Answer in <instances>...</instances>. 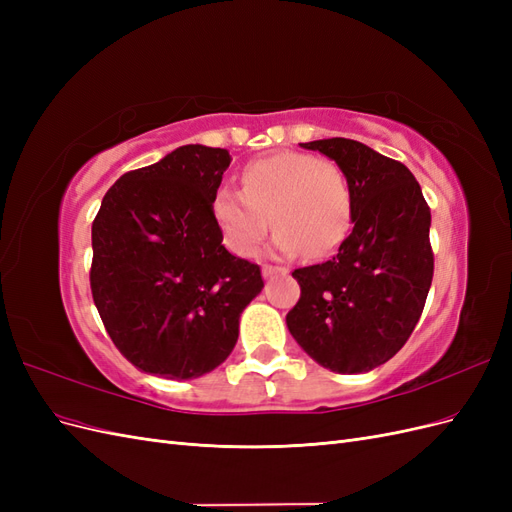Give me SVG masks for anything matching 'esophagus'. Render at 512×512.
<instances>
[{"label": "esophagus", "instance_id": "obj_1", "mask_svg": "<svg viewBox=\"0 0 512 512\" xmlns=\"http://www.w3.org/2000/svg\"><path fill=\"white\" fill-rule=\"evenodd\" d=\"M286 273H288V269H284V267H273V265L262 267V275H265L267 280H269V277H273V275H286Z\"/></svg>", "mask_w": 512, "mask_h": 512}]
</instances>
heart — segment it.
<instances>
[{
  "mask_svg": "<svg viewBox=\"0 0 512 512\" xmlns=\"http://www.w3.org/2000/svg\"><path fill=\"white\" fill-rule=\"evenodd\" d=\"M241 188H220L213 213L224 241L252 256L269 228L280 256H322L342 243L350 226L352 192L342 166L301 151H280L247 162Z\"/></svg>",
  "mask_w": 512,
  "mask_h": 512,
  "instance_id": "obj_1",
  "label": "heart"
}]
</instances>
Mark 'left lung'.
Returning <instances> with one entry per match:
<instances>
[{"label":"left lung","instance_id":"1","mask_svg":"<svg viewBox=\"0 0 512 512\" xmlns=\"http://www.w3.org/2000/svg\"><path fill=\"white\" fill-rule=\"evenodd\" d=\"M342 166L352 230L337 254L294 269L301 297L286 324L312 359L363 374L401 350L423 314L433 277L431 211L410 170L350 138L301 143Z\"/></svg>","mask_w":512,"mask_h":512}]
</instances>
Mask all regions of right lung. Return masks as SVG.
Returning a JSON list of instances; mask_svg holds the SVG:
<instances>
[{"mask_svg":"<svg viewBox=\"0 0 512 512\" xmlns=\"http://www.w3.org/2000/svg\"><path fill=\"white\" fill-rule=\"evenodd\" d=\"M226 149L183 145L121 175L91 224L89 284L106 333L153 376L192 380L228 359L243 309L265 286L232 256L213 198Z\"/></svg>","mask_w":512,"mask_h":512,"instance_id":"add662e5","label":"right lung"}]
</instances>
